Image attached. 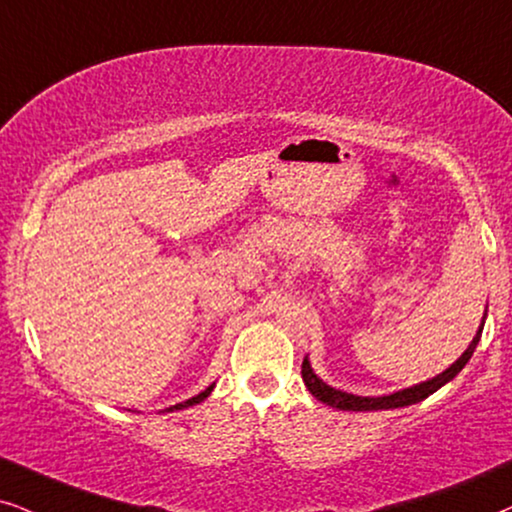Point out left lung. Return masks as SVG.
Wrapping results in <instances>:
<instances>
[{
	"label": "left lung",
	"instance_id": "8db88e82",
	"mask_svg": "<svg viewBox=\"0 0 512 512\" xmlns=\"http://www.w3.org/2000/svg\"><path fill=\"white\" fill-rule=\"evenodd\" d=\"M484 327V322H482ZM482 327L477 331L473 343L468 345V350L463 353L459 360L447 371H442L440 376L430 378L426 383H418L414 388H407V390H400V393H393V395H383V397H360V395H350V393H341V390L327 386V383H322L320 378L313 374V369H310V362L303 360V367H301V376H303V383L305 388L313 393V397L317 400L329 404V407L334 409H341V411H378V409H397V407H409V404H416L421 400H426L428 395H433L435 390H440L444 383H449L451 378H454L459 371L466 367L470 357H473L477 343H480V336H482Z\"/></svg>",
	"mask_w": 512,
	"mask_h": 512
}]
</instances>
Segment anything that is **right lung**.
<instances>
[{"mask_svg":"<svg viewBox=\"0 0 512 512\" xmlns=\"http://www.w3.org/2000/svg\"><path fill=\"white\" fill-rule=\"evenodd\" d=\"M211 390H214V386H209L207 390H202V393L199 395H195V397H190V400H185V402H178V404H174V407H169L167 411H174V409H185V407H192V404H199L204 400V397H207Z\"/></svg>","mask_w":512,"mask_h":512,"instance_id":"add662e5","label":"right lung"}]
</instances>
